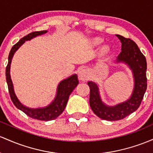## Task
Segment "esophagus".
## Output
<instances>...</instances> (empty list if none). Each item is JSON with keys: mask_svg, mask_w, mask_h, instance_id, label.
Returning a JSON list of instances; mask_svg holds the SVG:
<instances>
[{"mask_svg": "<svg viewBox=\"0 0 153 153\" xmlns=\"http://www.w3.org/2000/svg\"><path fill=\"white\" fill-rule=\"evenodd\" d=\"M90 77V74L87 69H82L79 72V78L80 80L85 81V80L89 79Z\"/></svg>", "mask_w": 153, "mask_h": 153, "instance_id": "1", "label": "esophagus"}]
</instances>
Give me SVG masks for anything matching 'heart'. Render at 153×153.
I'll return each instance as SVG.
<instances>
[{
    "label": "heart",
    "mask_w": 153,
    "mask_h": 153,
    "mask_svg": "<svg viewBox=\"0 0 153 153\" xmlns=\"http://www.w3.org/2000/svg\"><path fill=\"white\" fill-rule=\"evenodd\" d=\"M100 42V40H99V39H95V40L94 41V44L95 45L99 44ZM108 51V48L107 46H104V47L101 49V54H105Z\"/></svg>",
    "instance_id": "obj_1"
}]
</instances>
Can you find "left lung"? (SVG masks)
I'll use <instances>...</instances> for the list:
<instances>
[{
  "mask_svg": "<svg viewBox=\"0 0 153 153\" xmlns=\"http://www.w3.org/2000/svg\"><path fill=\"white\" fill-rule=\"evenodd\" d=\"M121 42V52L117 62H124L132 70L134 77V88L128 100L117 105H105L102 103L99 94L98 87L93 82H88L90 89V105L94 114L99 118L108 121H118L134 112L140 107L147 90V61L137 45L129 38L116 35Z\"/></svg>",
  "mask_w": 153,
  "mask_h": 153,
  "instance_id": "left-lung-1",
  "label": "left lung"
}]
</instances>
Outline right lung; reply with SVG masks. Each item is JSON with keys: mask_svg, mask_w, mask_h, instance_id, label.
I'll return each instance as SVG.
<instances>
[{"mask_svg": "<svg viewBox=\"0 0 153 153\" xmlns=\"http://www.w3.org/2000/svg\"><path fill=\"white\" fill-rule=\"evenodd\" d=\"M46 32H47L46 30L33 32L22 37L17 43L15 44L12 47L11 51L9 53V56H8V62L6 68V82H7L8 85L10 97H11L13 103L14 104V105L16 106L17 108L21 110L22 111H23L26 115L30 116V118H34V119L40 120V121H51V120L56 118L62 114L65 108H66V104H67L69 95H71L74 89L79 84V80L76 74L72 75V76L60 82V84L58 86L57 95H56V98L54 99L53 102H51V104H50L47 107L43 108H29L24 106L17 99L16 96L14 93V91H13V83H12L11 76H10V66H11V59L13 58V54L25 41L30 40V39L36 37V36L42 35V34L46 33Z\"/></svg>", "mask_w": 153, "mask_h": 153, "instance_id": "1", "label": "right lung"}]
</instances>
